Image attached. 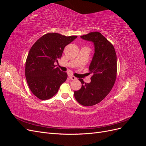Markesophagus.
I'll return each mask as SVG.
<instances>
[{
    "label": "esophagus",
    "mask_w": 146,
    "mask_h": 146,
    "mask_svg": "<svg viewBox=\"0 0 146 146\" xmlns=\"http://www.w3.org/2000/svg\"><path fill=\"white\" fill-rule=\"evenodd\" d=\"M69 77L71 80H76V78H77L76 77H75L74 76H69Z\"/></svg>",
    "instance_id": "1"
}]
</instances>
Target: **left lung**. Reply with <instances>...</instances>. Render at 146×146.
<instances>
[{"mask_svg": "<svg viewBox=\"0 0 146 146\" xmlns=\"http://www.w3.org/2000/svg\"><path fill=\"white\" fill-rule=\"evenodd\" d=\"M80 37L94 43L95 52L89 67L92 76L90 83L79 78L82 88L74 94L79 104L90 107L100 102L111 91L116 79L117 57L113 45L100 32Z\"/></svg>", "mask_w": 146, "mask_h": 146, "instance_id": "8db88e82", "label": "left lung"}]
</instances>
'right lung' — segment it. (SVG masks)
I'll list each match as a JSON object with an SVG mask.
<instances>
[{
  "label": "right lung",
  "instance_id": "right-lung-1",
  "mask_svg": "<svg viewBox=\"0 0 146 146\" xmlns=\"http://www.w3.org/2000/svg\"><path fill=\"white\" fill-rule=\"evenodd\" d=\"M77 37L48 33L31 47L26 60L25 74L30 90L38 99H50L66 80L67 73L56 68L55 63H58L64 47Z\"/></svg>",
  "mask_w": 146,
  "mask_h": 146
}]
</instances>
